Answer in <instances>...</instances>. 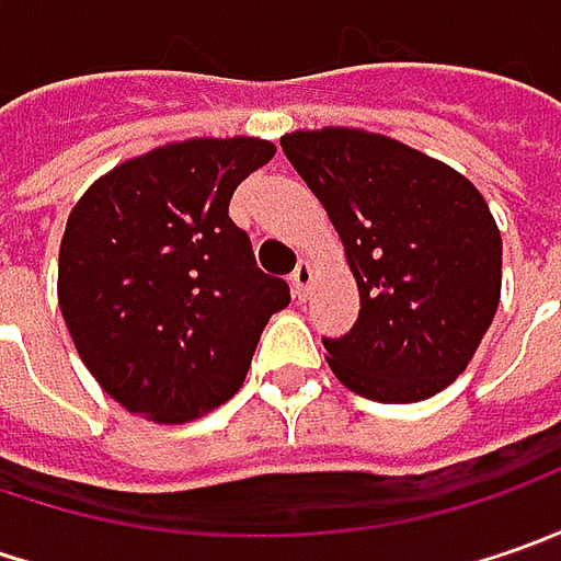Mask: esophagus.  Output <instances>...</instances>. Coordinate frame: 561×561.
<instances>
[{
	"mask_svg": "<svg viewBox=\"0 0 561 561\" xmlns=\"http://www.w3.org/2000/svg\"><path fill=\"white\" fill-rule=\"evenodd\" d=\"M290 287H293V296H296L299 302L309 296V290H312V265H309V262H299V268L293 271Z\"/></svg>",
	"mask_w": 561,
	"mask_h": 561,
	"instance_id": "esophagus-1",
	"label": "esophagus"
}]
</instances>
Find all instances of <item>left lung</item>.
Instances as JSON below:
<instances>
[{
    "mask_svg": "<svg viewBox=\"0 0 561 561\" xmlns=\"http://www.w3.org/2000/svg\"><path fill=\"white\" fill-rule=\"evenodd\" d=\"M324 205L358 284V318L324 336L343 387L419 402L468 368L500 306L503 240L484 196L449 164L353 127L280 137Z\"/></svg>",
    "mask_w": 561,
    "mask_h": 561,
    "instance_id": "1",
    "label": "left lung"
}]
</instances>
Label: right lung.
<instances>
[{"label": "right lung", "mask_w": 561, "mask_h": 561, "mask_svg": "<svg viewBox=\"0 0 561 561\" xmlns=\"http://www.w3.org/2000/svg\"><path fill=\"white\" fill-rule=\"evenodd\" d=\"M271 156L255 137L168 142L71 208L58 306L83 365L127 412L181 424L218 409L243 387L271 314L290 306L227 215Z\"/></svg>", "instance_id": "add662e5"}]
</instances>
